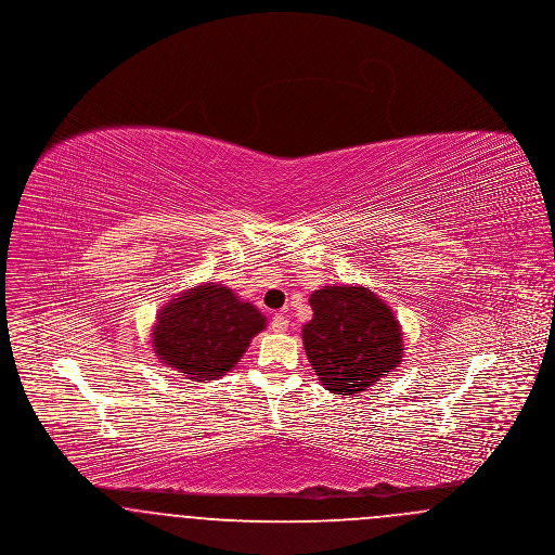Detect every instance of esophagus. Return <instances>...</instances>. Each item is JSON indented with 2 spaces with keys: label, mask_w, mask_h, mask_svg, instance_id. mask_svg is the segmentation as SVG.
<instances>
[{
  "label": "esophagus",
  "mask_w": 555,
  "mask_h": 555,
  "mask_svg": "<svg viewBox=\"0 0 555 555\" xmlns=\"http://www.w3.org/2000/svg\"><path fill=\"white\" fill-rule=\"evenodd\" d=\"M270 326H272V331H274V333H287V328H289V320H287V317H283V314H276V317L272 318Z\"/></svg>",
  "instance_id": "obj_1"
}]
</instances>
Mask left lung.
<instances>
[{"label":"left lung","instance_id":"obj_1","mask_svg":"<svg viewBox=\"0 0 555 555\" xmlns=\"http://www.w3.org/2000/svg\"><path fill=\"white\" fill-rule=\"evenodd\" d=\"M312 320L304 326L306 356L335 396L366 391L397 369L403 339L393 312L366 287H324L312 293Z\"/></svg>","mask_w":555,"mask_h":555}]
</instances>
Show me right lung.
Here are the masks:
<instances>
[{
  "mask_svg": "<svg viewBox=\"0 0 555 555\" xmlns=\"http://www.w3.org/2000/svg\"><path fill=\"white\" fill-rule=\"evenodd\" d=\"M264 326V317L251 304L238 301L229 287L208 283L159 312L152 344L168 369L210 380L233 369Z\"/></svg>",
  "mask_w": 555,
  "mask_h": 555,
  "instance_id": "obj_1",
  "label": "right lung"
}]
</instances>
